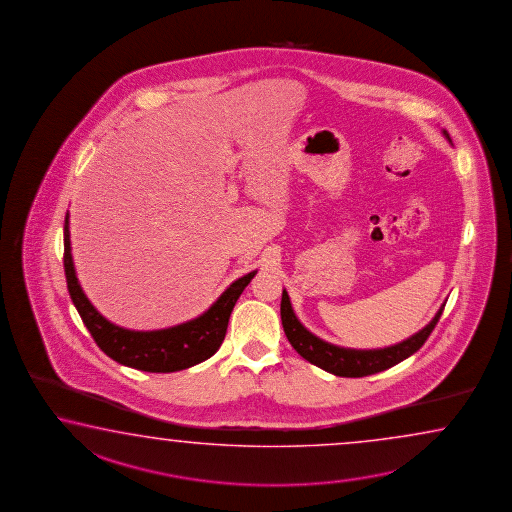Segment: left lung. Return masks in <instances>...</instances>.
<instances>
[{"instance_id": "obj_1", "label": "left lung", "mask_w": 512, "mask_h": 512, "mask_svg": "<svg viewBox=\"0 0 512 512\" xmlns=\"http://www.w3.org/2000/svg\"><path fill=\"white\" fill-rule=\"evenodd\" d=\"M443 135L447 136L450 142L449 133L443 131ZM443 308H445V304L439 308L438 313L434 315V319L423 330H419L418 334L408 337L397 345L377 348V350L343 348V346H335L319 339L310 330H306L301 321L297 319L286 290H282L281 319L284 334L288 337L290 345L306 361H310L312 365L319 366V368H323L334 376L365 377L383 372L386 368L397 365V363L405 361L410 355L416 354L419 348L425 345V341H427L428 335L432 334L434 326L438 324Z\"/></svg>"}]
</instances>
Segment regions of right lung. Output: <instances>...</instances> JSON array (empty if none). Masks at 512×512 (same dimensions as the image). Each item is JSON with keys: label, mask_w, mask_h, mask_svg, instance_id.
<instances>
[{"label": "right lung", "mask_w": 512, "mask_h": 512, "mask_svg": "<svg viewBox=\"0 0 512 512\" xmlns=\"http://www.w3.org/2000/svg\"><path fill=\"white\" fill-rule=\"evenodd\" d=\"M63 268L69 295L100 350L120 365L158 374L178 372L189 366L199 365L219 350L226 337L233 306L257 273L250 272L231 282L219 299L197 319L164 330L135 332L109 323L85 297L74 272L69 213L65 215L63 226Z\"/></svg>", "instance_id": "1"}]
</instances>
